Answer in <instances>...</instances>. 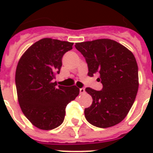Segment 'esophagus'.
I'll return each mask as SVG.
<instances>
[{"label": "esophagus", "instance_id": "34e87169", "mask_svg": "<svg viewBox=\"0 0 153 153\" xmlns=\"http://www.w3.org/2000/svg\"><path fill=\"white\" fill-rule=\"evenodd\" d=\"M79 93H81V94H83V93H85V88H79Z\"/></svg>", "mask_w": 153, "mask_h": 153}]
</instances>
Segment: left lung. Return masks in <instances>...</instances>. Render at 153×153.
<instances>
[{"mask_svg": "<svg viewBox=\"0 0 153 153\" xmlns=\"http://www.w3.org/2000/svg\"><path fill=\"white\" fill-rule=\"evenodd\" d=\"M75 47L86 60L88 75L99 73L103 85L101 91L85 88L93 97L92 105L84 110L85 118L99 128L117 125L128 115L138 93V64L134 54L107 38L78 42Z\"/></svg>", "mask_w": 153, "mask_h": 153, "instance_id": "obj_1", "label": "left lung"}]
</instances>
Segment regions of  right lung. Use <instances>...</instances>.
<instances>
[{"label": "right lung", "instance_id": "right-lung-1", "mask_svg": "<svg viewBox=\"0 0 153 153\" xmlns=\"http://www.w3.org/2000/svg\"><path fill=\"white\" fill-rule=\"evenodd\" d=\"M73 42L52 38L36 42L22 55L15 71V84L19 106L35 127L51 130L64 121L68 103L79 94V88L56 87L53 82L60 73L64 54Z\"/></svg>", "mask_w": 153, "mask_h": 153}]
</instances>
